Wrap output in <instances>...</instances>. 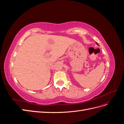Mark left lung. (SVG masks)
<instances>
[{
	"label": "left lung",
	"mask_w": 124,
	"mask_h": 124,
	"mask_svg": "<svg viewBox=\"0 0 124 124\" xmlns=\"http://www.w3.org/2000/svg\"><path fill=\"white\" fill-rule=\"evenodd\" d=\"M96 43V44H97V45H98V46H99V44H98V43Z\"/></svg>",
	"instance_id": "1"
}]
</instances>
